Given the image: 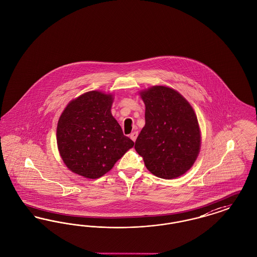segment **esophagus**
<instances>
[{
  "mask_svg": "<svg viewBox=\"0 0 257 257\" xmlns=\"http://www.w3.org/2000/svg\"><path fill=\"white\" fill-rule=\"evenodd\" d=\"M137 137H138V132H133L132 134L130 135V138H131V140L133 141V142H136V140H137Z\"/></svg>",
  "mask_w": 257,
  "mask_h": 257,
  "instance_id": "1",
  "label": "esophagus"
}]
</instances>
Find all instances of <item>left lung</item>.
Segmentation results:
<instances>
[{
  "label": "left lung",
  "mask_w": 257,
  "mask_h": 257,
  "mask_svg": "<svg viewBox=\"0 0 257 257\" xmlns=\"http://www.w3.org/2000/svg\"><path fill=\"white\" fill-rule=\"evenodd\" d=\"M140 94L146 105V125L135 149L152 174L164 179L179 177L192 168L200 149L195 110L168 86H152Z\"/></svg>",
  "instance_id": "1"
}]
</instances>
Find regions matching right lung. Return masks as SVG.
Here are the masks:
<instances>
[{
    "label": "right lung",
    "mask_w": 257,
    "mask_h": 257,
    "mask_svg": "<svg viewBox=\"0 0 257 257\" xmlns=\"http://www.w3.org/2000/svg\"><path fill=\"white\" fill-rule=\"evenodd\" d=\"M112 101V95L92 90L72 100L62 111L57 144L61 159L74 173L99 178L134 147L111 115Z\"/></svg>",
    "instance_id": "right-lung-1"
}]
</instances>
